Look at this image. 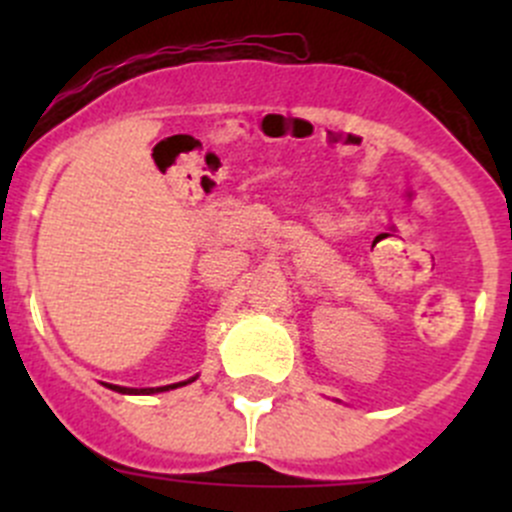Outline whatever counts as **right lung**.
I'll return each instance as SVG.
<instances>
[{
  "mask_svg": "<svg viewBox=\"0 0 512 512\" xmlns=\"http://www.w3.org/2000/svg\"><path fill=\"white\" fill-rule=\"evenodd\" d=\"M190 381H195V376L188 381H180V384L158 386V389H126V386H113V384H108V386H111L113 391H118V394H158V391H168V389H175V386H185V384H190Z\"/></svg>",
  "mask_w": 512,
  "mask_h": 512,
  "instance_id": "1",
  "label": "right lung"
}]
</instances>
